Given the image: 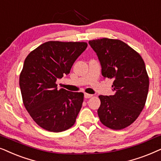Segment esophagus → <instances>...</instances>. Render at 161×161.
<instances>
[{
    "label": "esophagus",
    "instance_id": "esophagus-1",
    "mask_svg": "<svg viewBox=\"0 0 161 161\" xmlns=\"http://www.w3.org/2000/svg\"><path fill=\"white\" fill-rule=\"evenodd\" d=\"M84 96H85V98H91L92 96H93V95H91V94H88V93H85L84 94Z\"/></svg>",
    "mask_w": 161,
    "mask_h": 161
}]
</instances>
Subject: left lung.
Instances as JSON below:
<instances>
[{
	"label": "left lung",
	"instance_id": "1",
	"mask_svg": "<svg viewBox=\"0 0 161 161\" xmlns=\"http://www.w3.org/2000/svg\"><path fill=\"white\" fill-rule=\"evenodd\" d=\"M98 56L104 78L113 79V96H98L100 121L112 130H122L137 119L144 108L149 76L139 53L119 40H90Z\"/></svg>",
	"mask_w": 161,
	"mask_h": 161
}]
</instances>
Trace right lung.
<instances>
[{
	"instance_id": "right-lung-1",
	"label": "right lung",
	"mask_w": 161,
	"mask_h": 161,
	"mask_svg": "<svg viewBox=\"0 0 161 161\" xmlns=\"http://www.w3.org/2000/svg\"><path fill=\"white\" fill-rule=\"evenodd\" d=\"M87 46L85 42L48 41L27 56L20 75L23 102L40 127L59 132L75 124L84 94L57 89V80L70 73Z\"/></svg>"
}]
</instances>
